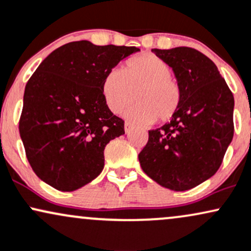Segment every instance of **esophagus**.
Here are the masks:
<instances>
[{"instance_id":"1","label":"esophagus","mask_w":251,"mask_h":251,"mask_svg":"<svg viewBox=\"0 0 251 251\" xmlns=\"http://www.w3.org/2000/svg\"><path fill=\"white\" fill-rule=\"evenodd\" d=\"M125 131H126V134H129V132L131 131V125H130V123L126 122V125H125Z\"/></svg>"}]
</instances>
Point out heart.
I'll return each mask as SVG.
<instances>
[{
	"label": "heart",
	"instance_id": "1",
	"mask_svg": "<svg viewBox=\"0 0 251 251\" xmlns=\"http://www.w3.org/2000/svg\"><path fill=\"white\" fill-rule=\"evenodd\" d=\"M169 64L155 55H141L126 62L123 72L113 69L102 84L103 96L114 114H121L135 99L126 117L141 125H151L156 119L167 122L181 101V90L174 81Z\"/></svg>",
	"mask_w": 251,
	"mask_h": 251
}]
</instances>
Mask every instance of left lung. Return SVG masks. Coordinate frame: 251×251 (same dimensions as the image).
Returning <instances> with one entry per match:
<instances>
[{
	"label": "left lung",
	"mask_w": 251,
	"mask_h": 251,
	"mask_svg": "<svg viewBox=\"0 0 251 251\" xmlns=\"http://www.w3.org/2000/svg\"><path fill=\"white\" fill-rule=\"evenodd\" d=\"M154 52L172 68L181 101L169 123L149 131L138 161L156 183L184 191L219 170L234 136V96L216 64L199 50L177 47Z\"/></svg>",
	"instance_id": "left-lung-1"
}]
</instances>
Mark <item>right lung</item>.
<instances>
[{
	"mask_svg": "<svg viewBox=\"0 0 251 251\" xmlns=\"http://www.w3.org/2000/svg\"><path fill=\"white\" fill-rule=\"evenodd\" d=\"M136 47L76 41L49 54L25 85L20 136L35 174L74 191L104 168V148L125 134V121L105 103L102 84Z\"/></svg>",
	"mask_w": 251,
	"mask_h": 251,
	"instance_id": "right-lung-1",
	"label": "right lung"
}]
</instances>
